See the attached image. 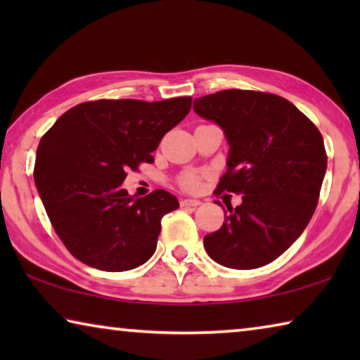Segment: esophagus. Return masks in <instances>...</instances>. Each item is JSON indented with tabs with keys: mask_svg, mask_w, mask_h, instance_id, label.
<instances>
[{
	"mask_svg": "<svg viewBox=\"0 0 360 360\" xmlns=\"http://www.w3.org/2000/svg\"><path fill=\"white\" fill-rule=\"evenodd\" d=\"M181 205L182 206H198V205H202V202H200V200H197V198H182Z\"/></svg>",
	"mask_w": 360,
	"mask_h": 360,
	"instance_id": "esophagus-1",
	"label": "esophagus"
}]
</instances>
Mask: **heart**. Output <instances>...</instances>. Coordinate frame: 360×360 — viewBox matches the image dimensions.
Here are the masks:
<instances>
[{
  "instance_id": "obj_1",
  "label": "heart",
  "mask_w": 360,
  "mask_h": 360,
  "mask_svg": "<svg viewBox=\"0 0 360 360\" xmlns=\"http://www.w3.org/2000/svg\"><path fill=\"white\" fill-rule=\"evenodd\" d=\"M182 186H184L186 188H188V191H195V188H198V178L197 176H193V174H187V176H184V178H182Z\"/></svg>"
}]
</instances>
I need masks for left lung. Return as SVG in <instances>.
<instances>
[{
    "label": "left lung",
    "instance_id": "obj_1",
    "mask_svg": "<svg viewBox=\"0 0 360 360\" xmlns=\"http://www.w3.org/2000/svg\"><path fill=\"white\" fill-rule=\"evenodd\" d=\"M193 111L221 127L229 143L219 191L243 193L203 245L219 265L252 270L278 259L303 233L327 169L319 130L278 95L222 90L195 98ZM217 203V202H216Z\"/></svg>",
    "mask_w": 360,
    "mask_h": 360
}]
</instances>
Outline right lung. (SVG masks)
I'll use <instances>...</instances> for the list:
<instances>
[{
    "label": "right lung",
    "mask_w": 360,
    "mask_h": 360,
    "mask_svg": "<svg viewBox=\"0 0 360 360\" xmlns=\"http://www.w3.org/2000/svg\"><path fill=\"white\" fill-rule=\"evenodd\" d=\"M191 96L98 100L77 105L41 138L34 184L53 230L85 265L127 271L155 252L162 217L179 202L163 188L138 198L129 169L154 162L163 135L191 111Z\"/></svg>",
    "instance_id": "add662e5"
}]
</instances>
